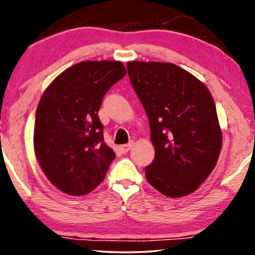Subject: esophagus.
<instances>
[{
	"label": "esophagus",
	"mask_w": 255,
	"mask_h": 255,
	"mask_svg": "<svg viewBox=\"0 0 255 255\" xmlns=\"http://www.w3.org/2000/svg\"><path fill=\"white\" fill-rule=\"evenodd\" d=\"M132 146H133V142L132 141H130L128 142V144H125V145H121L120 146V151L122 152V153H127V152H128L131 149V147Z\"/></svg>",
	"instance_id": "esophagus-1"
}]
</instances>
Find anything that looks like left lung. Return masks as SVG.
<instances>
[{"instance_id":"obj_1","label":"left lung","mask_w":255,"mask_h":255,"mask_svg":"<svg viewBox=\"0 0 255 255\" xmlns=\"http://www.w3.org/2000/svg\"><path fill=\"white\" fill-rule=\"evenodd\" d=\"M131 85L144 107L155 148L146 180L159 193L182 197L210 175L222 148V130L210 92L170 62L130 61Z\"/></svg>"}]
</instances>
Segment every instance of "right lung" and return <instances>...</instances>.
Returning <instances> with one entry per match:
<instances>
[{"instance_id": "1", "label": "right lung", "mask_w": 255, "mask_h": 255, "mask_svg": "<svg viewBox=\"0 0 255 255\" xmlns=\"http://www.w3.org/2000/svg\"><path fill=\"white\" fill-rule=\"evenodd\" d=\"M121 61H82L58 75L39 101L33 145L50 182L82 196L106 177L115 152L104 142L99 118L106 93L124 78Z\"/></svg>"}]
</instances>
